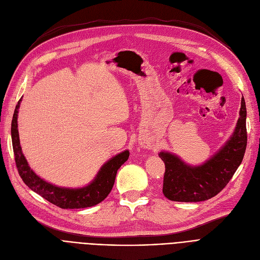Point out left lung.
<instances>
[{"label": "left lung", "mask_w": 260, "mask_h": 260, "mask_svg": "<svg viewBox=\"0 0 260 260\" xmlns=\"http://www.w3.org/2000/svg\"><path fill=\"white\" fill-rule=\"evenodd\" d=\"M246 145V106L242 98L233 135L203 165L191 167L172 153L160 152L158 156L165 163L163 194L176 202H201L218 194L242 163Z\"/></svg>", "instance_id": "left-lung-1"}]
</instances>
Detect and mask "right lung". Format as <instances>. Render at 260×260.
<instances>
[{"label": "right lung", "instance_id": "right-lung-1", "mask_svg": "<svg viewBox=\"0 0 260 260\" xmlns=\"http://www.w3.org/2000/svg\"><path fill=\"white\" fill-rule=\"evenodd\" d=\"M20 102L21 98L15 108L13 115L12 142L16 166H17L18 173L23 182L42 198L60 208H85L94 206L104 201L113 188L116 172L123 163L127 161L129 156L127 150L109 160L100 169L94 181L84 188L68 189L51 185L36 175V173L29 167L26 157L22 154L17 128V116Z\"/></svg>", "mask_w": 260, "mask_h": 260}]
</instances>
